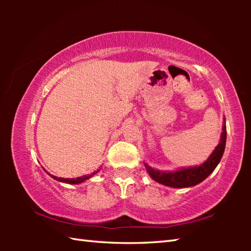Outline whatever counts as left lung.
<instances>
[{"instance_id":"left-lung-1","label":"left lung","mask_w":251,"mask_h":251,"mask_svg":"<svg viewBox=\"0 0 251 251\" xmlns=\"http://www.w3.org/2000/svg\"><path fill=\"white\" fill-rule=\"evenodd\" d=\"M226 120L224 118L223 124V133L220 136L219 144L211 152L210 156L208 157L206 161L198 166H190V167H182L177 169V171H158L151 167L150 165L144 163L146 167L147 173L150 174L151 179L159 182L161 185L173 187V188H187V187H193L198 185L199 182L205 180L210 174L215 171L217 167L220 159L224 155L225 147H226Z\"/></svg>"}]
</instances>
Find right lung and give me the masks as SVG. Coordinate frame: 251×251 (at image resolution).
I'll use <instances>...</instances> for the list:
<instances>
[{
    "mask_svg": "<svg viewBox=\"0 0 251 251\" xmlns=\"http://www.w3.org/2000/svg\"><path fill=\"white\" fill-rule=\"evenodd\" d=\"M100 171V168H99L97 169V171H95V172H93L92 174H90V175H85V176H82V177H77V178H62V177H56V176H54V175H50V173H48L49 175L53 178V179H55V180H58V181H61V182H65V184H71V185H77V184H80V182H84L85 180H87V179H90L91 177H93L94 175H96L97 173H99Z\"/></svg>",
    "mask_w": 251,
    "mask_h": 251,
    "instance_id": "1",
    "label": "right lung"
}]
</instances>
